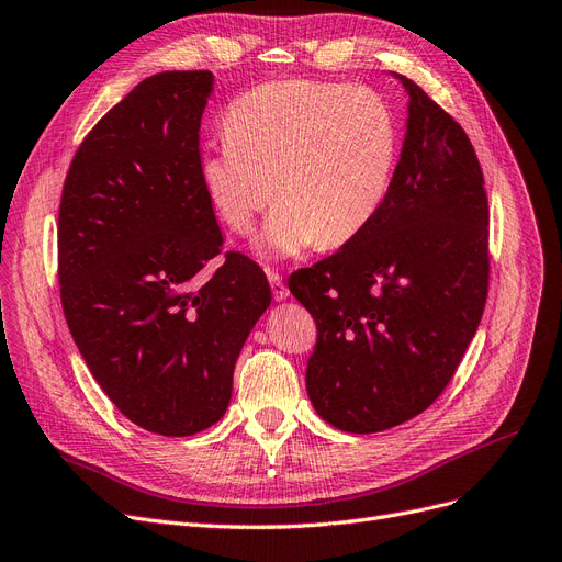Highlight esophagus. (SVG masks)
Listing matches in <instances>:
<instances>
[{"instance_id":"1","label":"esophagus","mask_w":562,"mask_h":562,"mask_svg":"<svg viewBox=\"0 0 562 562\" xmlns=\"http://www.w3.org/2000/svg\"><path fill=\"white\" fill-rule=\"evenodd\" d=\"M268 282H270V289H273V296H276V301H286L289 299V289L284 286V282H282V276H278L276 270H268Z\"/></svg>"}]
</instances>
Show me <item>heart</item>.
I'll use <instances>...</instances> for the list:
<instances>
[{
  "mask_svg": "<svg viewBox=\"0 0 562 562\" xmlns=\"http://www.w3.org/2000/svg\"><path fill=\"white\" fill-rule=\"evenodd\" d=\"M224 132L203 145L199 180L236 234H247L278 196L255 240L266 259L301 257L319 240L338 247L357 238L380 213L398 157L389 103L361 86L263 82L232 101Z\"/></svg>",
  "mask_w": 562,
  "mask_h": 562,
  "instance_id": "b5f03b06",
  "label": "heart"
}]
</instances>
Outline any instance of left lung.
I'll return each mask as SVG.
<instances>
[{
	"label": "left lung",
	"instance_id": "left-lung-1",
	"mask_svg": "<svg viewBox=\"0 0 562 562\" xmlns=\"http://www.w3.org/2000/svg\"><path fill=\"white\" fill-rule=\"evenodd\" d=\"M401 159L363 232L289 278L317 322L307 396L347 432L401 426L435 403L459 368L488 292V201L461 124L401 74Z\"/></svg>",
	"mask_w": 562,
	"mask_h": 562
}]
</instances>
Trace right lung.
<instances>
[{"label":"right lung","mask_w":562,"mask_h":562,"mask_svg":"<svg viewBox=\"0 0 562 562\" xmlns=\"http://www.w3.org/2000/svg\"><path fill=\"white\" fill-rule=\"evenodd\" d=\"M211 71L140 80L80 143L61 190L59 294L92 378L136 426L184 438L217 424L240 349L270 305L263 270L222 252L199 180Z\"/></svg>","instance_id":"obj_1"}]
</instances>
